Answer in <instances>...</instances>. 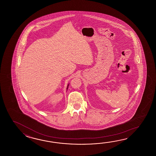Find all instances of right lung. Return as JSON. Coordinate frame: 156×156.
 Instances as JSON below:
<instances>
[{
  "instance_id": "right-lung-1",
  "label": "right lung",
  "mask_w": 156,
  "mask_h": 156,
  "mask_svg": "<svg viewBox=\"0 0 156 156\" xmlns=\"http://www.w3.org/2000/svg\"><path fill=\"white\" fill-rule=\"evenodd\" d=\"M69 84H68V85L67 86V90L68 89V87H69Z\"/></svg>"
}]
</instances>
